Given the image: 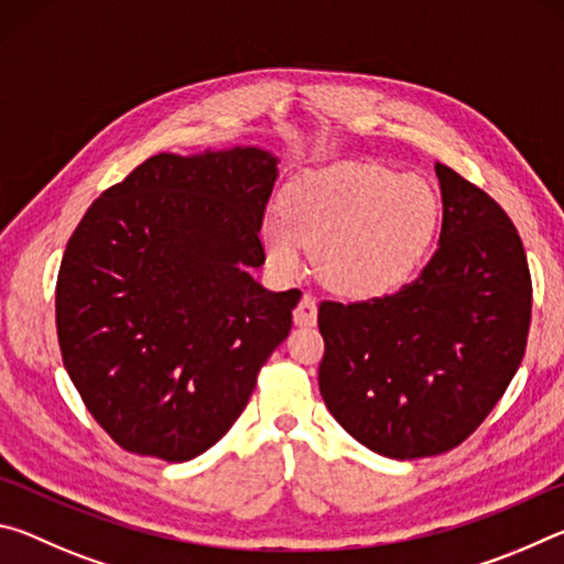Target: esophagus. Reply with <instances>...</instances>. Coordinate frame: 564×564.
Wrapping results in <instances>:
<instances>
[{"label":"esophagus","instance_id":"obj_1","mask_svg":"<svg viewBox=\"0 0 564 564\" xmlns=\"http://www.w3.org/2000/svg\"><path fill=\"white\" fill-rule=\"evenodd\" d=\"M316 316H318L316 301H313V295L305 293L303 299L299 301V305H295L293 323H295V326H313V323H316Z\"/></svg>","mask_w":564,"mask_h":564}]
</instances>
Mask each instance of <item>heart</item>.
I'll use <instances>...</instances> for the list:
<instances>
[{
    "mask_svg": "<svg viewBox=\"0 0 564 564\" xmlns=\"http://www.w3.org/2000/svg\"><path fill=\"white\" fill-rule=\"evenodd\" d=\"M283 216L261 224L265 259L301 269V246L330 291L373 299L403 285L431 246L441 204L427 178L368 161L311 169L281 194Z\"/></svg>",
    "mask_w": 564,
    "mask_h": 564,
    "instance_id": "1",
    "label": "heart"
}]
</instances>
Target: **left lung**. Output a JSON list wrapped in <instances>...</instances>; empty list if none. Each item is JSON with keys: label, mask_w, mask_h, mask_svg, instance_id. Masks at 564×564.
Returning <instances> with one entry per match:
<instances>
[{"label": "left lung", "mask_w": 564, "mask_h": 564, "mask_svg": "<svg viewBox=\"0 0 564 564\" xmlns=\"http://www.w3.org/2000/svg\"><path fill=\"white\" fill-rule=\"evenodd\" d=\"M437 251L413 283L323 301L321 395L343 431L393 460L441 455L488 417L518 373L532 283L518 228L470 181L435 164Z\"/></svg>", "instance_id": "8db88e82"}]
</instances>
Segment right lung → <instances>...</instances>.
I'll use <instances>...</instances> for the list:
<instances>
[{"instance_id": "right-lung-1", "label": "right lung", "mask_w": 564, "mask_h": 564, "mask_svg": "<svg viewBox=\"0 0 564 564\" xmlns=\"http://www.w3.org/2000/svg\"><path fill=\"white\" fill-rule=\"evenodd\" d=\"M279 156L156 154L89 206L56 279L64 368L123 451L194 460L243 413L301 291L251 269Z\"/></svg>"}]
</instances>
